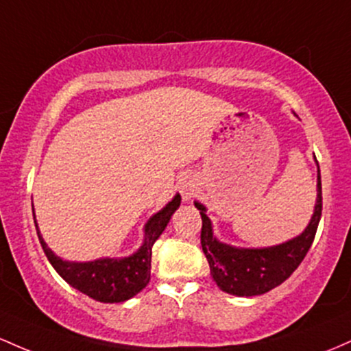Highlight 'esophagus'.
Segmentation results:
<instances>
[{
    "label": "esophagus",
    "mask_w": 351,
    "mask_h": 351,
    "mask_svg": "<svg viewBox=\"0 0 351 351\" xmlns=\"http://www.w3.org/2000/svg\"><path fill=\"white\" fill-rule=\"evenodd\" d=\"M179 191L182 194L184 200H191V197L194 195L195 191V179L192 176H184L179 180Z\"/></svg>",
    "instance_id": "34e87169"
}]
</instances>
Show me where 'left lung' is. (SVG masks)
I'll return each mask as SVG.
<instances>
[{
    "label": "left lung",
    "mask_w": 351,
    "mask_h": 351,
    "mask_svg": "<svg viewBox=\"0 0 351 351\" xmlns=\"http://www.w3.org/2000/svg\"><path fill=\"white\" fill-rule=\"evenodd\" d=\"M194 204L202 217L200 243L210 267L212 278L219 289L237 297L267 293L285 282L297 270L306 252L312 247L322 217L320 167H318L317 202H315L312 220L298 237L278 245L263 247V249H240V247L227 245L215 239L210 219L206 215V207L200 202Z\"/></svg>",
    "instance_id": "left-lung-1"
}]
</instances>
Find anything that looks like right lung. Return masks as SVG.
Returning <instances> with one entry per match:
<instances>
[{
	"mask_svg": "<svg viewBox=\"0 0 351 351\" xmlns=\"http://www.w3.org/2000/svg\"><path fill=\"white\" fill-rule=\"evenodd\" d=\"M180 206V195L152 215L144 227V243L136 254L124 258H97L93 262H68L58 257L43 240L36 220V232L46 257L54 270L81 293L102 303H119L132 298L151 280L152 247ZM34 215V212H33Z\"/></svg>",
	"mask_w": 351,
	"mask_h": 351,
	"instance_id": "right-lung-1",
	"label": "right lung"
}]
</instances>
